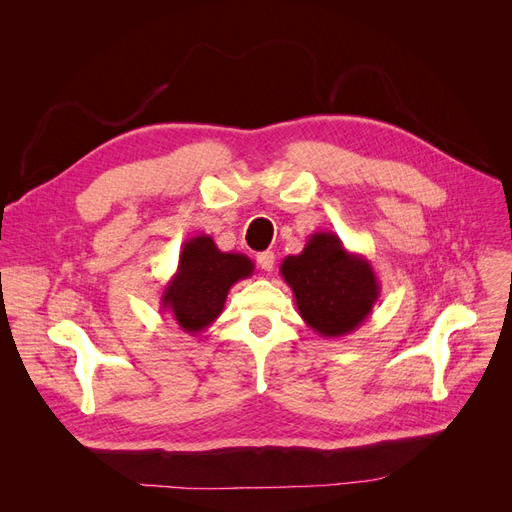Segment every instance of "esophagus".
Wrapping results in <instances>:
<instances>
[{
    "instance_id": "1",
    "label": "esophagus",
    "mask_w": 512,
    "mask_h": 512,
    "mask_svg": "<svg viewBox=\"0 0 512 512\" xmlns=\"http://www.w3.org/2000/svg\"><path fill=\"white\" fill-rule=\"evenodd\" d=\"M274 261H276V255L272 251L257 253V263H259L261 270H265V272H272L274 270Z\"/></svg>"
}]
</instances>
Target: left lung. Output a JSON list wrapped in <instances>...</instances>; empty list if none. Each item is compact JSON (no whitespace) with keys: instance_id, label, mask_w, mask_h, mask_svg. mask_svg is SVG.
I'll use <instances>...</instances> for the list:
<instances>
[{"instance_id":"obj_1","label":"left lung","mask_w":512,"mask_h":512,"mask_svg":"<svg viewBox=\"0 0 512 512\" xmlns=\"http://www.w3.org/2000/svg\"><path fill=\"white\" fill-rule=\"evenodd\" d=\"M280 274L305 324L324 338L361 328L382 290L371 263L348 251L332 230L313 232L299 255L282 261Z\"/></svg>"}]
</instances>
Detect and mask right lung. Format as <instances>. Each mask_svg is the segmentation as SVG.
<instances>
[{
    "mask_svg": "<svg viewBox=\"0 0 512 512\" xmlns=\"http://www.w3.org/2000/svg\"><path fill=\"white\" fill-rule=\"evenodd\" d=\"M255 263L242 253H224L209 234L188 238L176 274L161 292V313H168L178 328L197 336L220 317L230 288L253 276Z\"/></svg>",
    "mask_w": 512,
    "mask_h": 512,
    "instance_id": "add662e5",
    "label": "right lung"
}]
</instances>
